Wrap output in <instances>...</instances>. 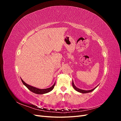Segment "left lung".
<instances>
[{
  "label": "left lung",
  "instance_id": "8db88e82",
  "mask_svg": "<svg viewBox=\"0 0 121 121\" xmlns=\"http://www.w3.org/2000/svg\"><path fill=\"white\" fill-rule=\"evenodd\" d=\"M72 85H73V87L77 91H78V92H80V93H89V92H92V91H93L97 87V86L96 87H95L94 88H93V89H91V90H82V89H80L79 88H78L76 87V86L74 85V82H73V81H72Z\"/></svg>",
  "mask_w": 121,
  "mask_h": 121
}]
</instances>
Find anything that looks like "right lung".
<instances>
[{"mask_svg":"<svg viewBox=\"0 0 121 121\" xmlns=\"http://www.w3.org/2000/svg\"><path fill=\"white\" fill-rule=\"evenodd\" d=\"M21 80H22V82H23L24 85L29 90L32 91V92H33L36 94H43L47 93L50 92V91H52L54 88L55 84H56V83H54V84L51 87L48 88L41 89H39V88H36L33 86H32L28 85V84H27V83H26L22 79H21Z\"/></svg>","mask_w":121,"mask_h":121,"instance_id":"obj_1","label":"right lung"}]
</instances>
